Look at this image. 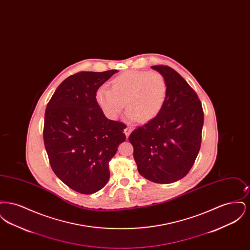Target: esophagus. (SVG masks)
Returning <instances> with one entry per match:
<instances>
[{
	"instance_id": "esophagus-1",
	"label": "esophagus",
	"mask_w": 250,
	"mask_h": 250,
	"mask_svg": "<svg viewBox=\"0 0 250 250\" xmlns=\"http://www.w3.org/2000/svg\"><path fill=\"white\" fill-rule=\"evenodd\" d=\"M131 132H132V128L129 127V126H127V127L125 129V136H126V138L129 137Z\"/></svg>"
}]
</instances>
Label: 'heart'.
<instances>
[{
	"instance_id": "b5f03b06",
	"label": "heart",
	"mask_w": 250,
	"mask_h": 250,
	"mask_svg": "<svg viewBox=\"0 0 250 250\" xmlns=\"http://www.w3.org/2000/svg\"><path fill=\"white\" fill-rule=\"evenodd\" d=\"M110 85L111 89L101 86L95 93L96 103L108 119H117L125 104L128 119L149 122L159 114L166 102L167 85L158 72H125Z\"/></svg>"
}]
</instances>
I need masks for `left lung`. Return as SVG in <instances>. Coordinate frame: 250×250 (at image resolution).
<instances>
[{
  "mask_svg": "<svg viewBox=\"0 0 250 250\" xmlns=\"http://www.w3.org/2000/svg\"><path fill=\"white\" fill-rule=\"evenodd\" d=\"M152 68L166 80V102L155 119L133 131L128 140L140 174L170 184L188 173L199 154L203 110L197 94L177 72L165 65Z\"/></svg>",
  "mask_w": 250,
  "mask_h": 250,
  "instance_id": "left-lung-1",
  "label": "left lung"
}]
</instances>
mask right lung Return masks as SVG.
I'll list each match as a JSON object with an SVG mask.
<instances>
[{
    "label": "right lung",
    "instance_id": "1",
    "mask_svg": "<svg viewBox=\"0 0 250 250\" xmlns=\"http://www.w3.org/2000/svg\"><path fill=\"white\" fill-rule=\"evenodd\" d=\"M117 72L72 75L60 84L46 108L43 137L51 168L82 194L106 186L108 162L125 141L126 125L107 119L95 100L97 89Z\"/></svg>",
    "mask_w": 250,
    "mask_h": 250
}]
</instances>
